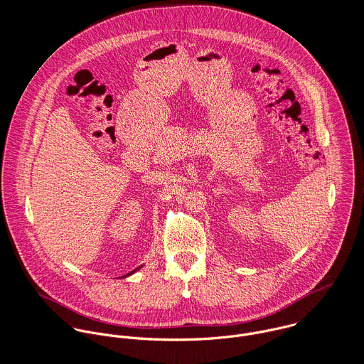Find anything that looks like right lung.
Returning a JSON list of instances; mask_svg holds the SVG:
<instances>
[{
	"label": "right lung",
	"mask_w": 364,
	"mask_h": 364,
	"mask_svg": "<svg viewBox=\"0 0 364 364\" xmlns=\"http://www.w3.org/2000/svg\"><path fill=\"white\" fill-rule=\"evenodd\" d=\"M141 266H143V264H141ZM141 266H139V267H136V269H134V270H132V272H130V273H127V274H126V276H122V277H127V276H130V274H133V273H134V272H137V270H139V269H140V267H141ZM119 279H120V277H119Z\"/></svg>",
	"instance_id": "1"
}]
</instances>
